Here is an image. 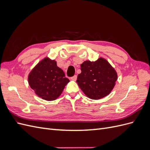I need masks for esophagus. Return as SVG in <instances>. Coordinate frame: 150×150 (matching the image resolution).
Listing matches in <instances>:
<instances>
[{"label":"esophagus","mask_w":150,"mask_h":150,"mask_svg":"<svg viewBox=\"0 0 150 150\" xmlns=\"http://www.w3.org/2000/svg\"><path fill=\"white\" fill-rule=\"evenodd\" d=\"M77 78H78V76H77L76 75H75V76H74L71 77V79L72 80H73V81H76V80L77 79Z\"/></svg>","instance_id":"esophagus-1"}]
</instances>
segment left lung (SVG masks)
I'll list each match as a JSON object with an SVG mask.
<instances>
[{"instance_id": "8db88e82", "label": "left lung", "mask_w": 150, "mask_h": 150, "mask_svg": "<svg viewBox=\"0 0 150 150\" xmlns=\"http://www.w3.org/2000/svg\"><path fill=\"white\" fill-rule=\"evenodd\" d=\"M81 74L76 82L89 98L99 99L111 93L117 79V72L104 58L94 62L86 61L81 64Z\"/></svg>"}]
</instances>
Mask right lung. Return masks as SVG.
Segmentation results:
<instances>
[{"mask_svg": "<svg viewBox=\"0 0 150 150\" xmlns=\"http://www.w3.org/2000/svg\"><path fill=\"white\" fill-rule=\"evenodd\" d=\"M30 87L40 98L54 101L60 96L69 82L57 62L49 57L44 58L30 71L28 76Z\"/></svg>", "mask_w": 150, "mask_h": 150, "instance_id": "obj_1", "label": "right lung"}]
</instances>
